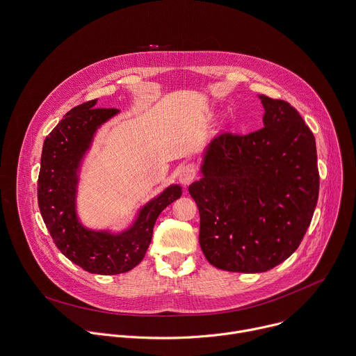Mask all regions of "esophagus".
<instances>
[{
    "label": "esophagus",
    "mask_w": 356,
    "mask_h": 356,
    "mask_svg": "<svg viewBox=\"0 0 356 356\" xmlns=\"http://www.w3.org/2000/svg\"><path fill=\"white\" fill-rule=\"evenodd\" d=\"M197 176V166L194 163H186L179 170V180L181 184L188 186Z\"/></svg>",
    "instance_id": "1"
}]
</instances>
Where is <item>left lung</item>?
<instances>
[{
  "mask_svg": "<svg viewBox=\"0 0 356 356\" xmlns=\"http://www.w3.org/2000/svg\"><path fill=\"white\" fill-rule=\"evenodd\" d=\"M264 128L221 132L188 191L200 245L218 269L266 272L286 261L312 222L320 188L316 139L294 107L259 95Z\"/></svg>",
  "mask_w": 356,
  "mask_h": 356,
  "instance_id": "left-lung-1",
  "label": "left lung"
}]
</instances>
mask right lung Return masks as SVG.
Wrapping results in <instances>:
<instances>
[{
    "label": "right lung",
    "instance_id": "obj_1",
    "mask_svg": "<svg viewBox=\"0 0 356 356\" xmlns=\"http://www.w3.org/2000/svg\"><path fill=\"white\" fill-rule=\"evenodd\" d=\"M97 99L70 110L50 132L42 147L38 204L47 231L63 255L95 275H120L143 259L159 214L181 195L180 186L168 187L140 210L122 234L84 228L76 216L77 169L97 128L118 113L95 108Z\"/></svg>",
    "mask_w": 356,
    "mask_h": 356
}]
</instances>
